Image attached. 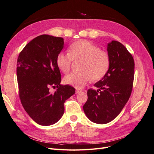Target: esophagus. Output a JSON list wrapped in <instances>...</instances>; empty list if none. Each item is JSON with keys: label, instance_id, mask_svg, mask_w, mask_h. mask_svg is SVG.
<instances>
[{"label": "esophagus", "instance_id": "1", "mask_svg": "<svg viewBox=\"0 0 154 154\" xmlns=\"http://www.w3.org/2000/svg\"><path fill=\"white\" fill-rule=\"evenodd\" d=\"M81 92V91L80 90H76V94H78V93H80Z\"/></svg>", "mask_w": 154, "mask_h": 154}]
</instances>
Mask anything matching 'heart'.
<instances>
[{
    "label": "heart",
    "mask_w": 154,
    "mask_h": 154,
    "mask_svg": "<svg viewBox=\"0 0 154 154\" xmlns=\"http://www.w3.org/2000/svg\"><path fill=\"white\" fill-rule=\"evenodd\" d=\"M74 61H82L81 72L71 73L63 81L66 84L76 88H82L91 79L97 81L103 78L108 72L110 60L109 54L87 40H80L72 44L69 53H60L57 57V65L63 73L71 70Z\"/></svg>",
    "instance_id": "1"
}]
</instances>
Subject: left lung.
<instances>
[{"instance_id": "8db88e82", "label": "left lung", "mask_w": 154, "mask_h": 154, "mask_svg": "<svg viewBox=\"0 0 154 154\" xmlns=\"http://www.w3.org/2000/svg\"><path fill=\"white\" fill-rule=\"evenodd\" d=\"M110 63L105 76L94 84L98 89H88L83 105L87 117L92 122L106 124L122 110L131 94L134 82V61L127 49L118 41L107 44Z\"/></svg>"}]
</instances>
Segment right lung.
<instances>
[{"mask_svg": "<svg viewBox=\"0 0 154 154\" xmlns=\"http://www.w3.org/2000/svg\"><path fill=\"white\" fill-rule=\"evenodd\" d=\"M63 38L48 35L36 37L27 44L17 60V76L22 105L40 125L58 122L64 113V103L75 88L62 85L57 57L63 48ZM50 86L57 87L52 94Z\"/></svg>", "mask_w": 154, "mask_h": 154, "instance_id": "right-lung-1", "label": "right lung"}]
</instances>
